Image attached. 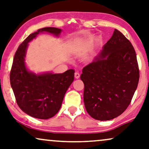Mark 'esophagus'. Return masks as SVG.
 Listing matches in <instances>:
<instances>
[{
  "label": "esophagus",
  "instance_id": "obj_1",
  "mask_svg": "<svg viewBox=\"0 0 149 149\" xmlns=\"http://www.w3.org/2000/svg\"><path fill=\"white\" fill-rule=\"evenodd\" d=\"M74 77L76 79H79V77H80V74H79V72H77V71L74 72Z\"/></svg>",
  "mask_w": 149,
  "mask_h": 149
}]
</instances>
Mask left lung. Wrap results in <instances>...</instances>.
<instances>
[{
    "mask_svg": "<svg viewBox=\"0 0 149 149\" xmlns=\"http://www.w3.org/2000/svg\"><path fill=\"white\" fill-rule=\"evenodd\" d=\"M80 78L89 115L98 120L118 117L130 104L140 79L134 46L115 29L95 60L83 68Z\"/></svg>",
    "mask_w": 149,
    "mask_h": 149,
    "instance_id": "left-lung-1",
    "label": "left lung"
}]
</instances>
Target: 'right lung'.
Returning <instances> with one entry per match:
<instances>
[{
  "mask_svg": "<svg viewBox=\"0 0 149 149\" xmlns=\"http://www.w3.org/2000/svg\"><path fill=\"white\" fill-rule=\"evenodd\" d=\"M44 31L58 36L61 30L54 27L40 29L22 42L13 57L10 84L16 103L24 112L36 118L49 119L60 109L65 92L74 81V70L70 69L62 74L40 75L27 70L24 64L27 44Z\"/></svg>",
  "mask_w": 149,
  "mask_h": 149,
  "instance_id": "1",
  "label": "right lung"
}]
</instances>
